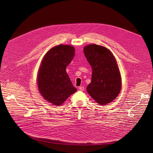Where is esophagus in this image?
<instances>
[{"label":"esophagus","mask_w":153,"mask_h":153,"mask_svg":"<svg viewBox=\"0 0 153 153\" xmlns=\"http://www.w3.org/2000/svg\"><path fill=\"white\" fill-rule=\"evenodd\" d=\"M84 89H85V88H84V86H81V87H79V89L80 91H84Z\"/></svg>","instance_id":"1"}]
</instances>
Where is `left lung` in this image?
Segmentation results:
<instances>
[{"label":"left lung","instance_id":"left-lung-1","mask_svg":"<svg viewBox=\"0 0 153 153\" xmlns=\"http://www.w3.org/2000/svg\"><path fill=\"white\" fill-rule=\"evenodd\" d=\"M84 53L92 69L87 91L96 102L105 105L115 99L121 91V76L116 59L107 48L95 44L85 46Z\"/></svg>","mask_w":153,"mask_h":153}]
</instances>
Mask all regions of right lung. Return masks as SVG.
<instances>
[{"instance_id":"right-lung-1","label":"right lung","mask_w":153,"mask_h":153,"mask_svg":"<svg viewBox=\"0 0 153 153\" xmlns=\"http://www.w3.org/2000/svg\"><path fill=\"white\" fill-rule=\"evenodd\" d=\"M74 53L71 45L56 46L46 53L40 65L37 79L39 91L54 105H61L77 91L66 71Z\"/></svg>"}]
</instances>
